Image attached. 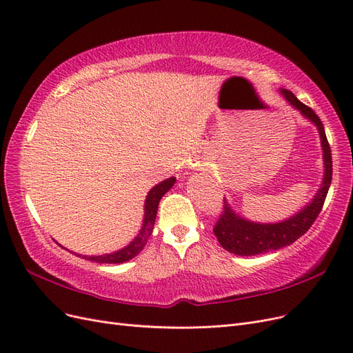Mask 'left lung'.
<instances>
[{"label": "left lung", "instance_id": "left-lung-1", "mask_svg": "<svg viewBox=\"0 0 353 353\" xmlns=\"http://www.w3.org/2000/svg\"><path fill=\"white\" fill-rule=\"evenodd\" d=\"M280 92L288 104L293 105L296 110L302 113V116H305L306 119H309L316 126L319 138H321L324 159L323 184L319 187L312 201L307 203L301 212H297L296 215L276 223H259L244 219L231 209L227 201H223L225 206H223V212L219 216L216 225L213 227V232H215V236L223 249L239 256H254L279 250L294 243L299 237H302L311 228L316 216L319 215V212H321L331 184V176H333L331 150L321 119H319L311 108H307L302 101H299L292 91L280 90Z\"/></svg>", "mask_w": 353, "mask_h": 353}]
</instances>
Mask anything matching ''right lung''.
I'll return each instance as SVG.
<instances>
[{
    "label": "right lung",
    "instance_id": "obj_1",
    "mask_svg": "<svg viewBox=\"0 0 353 353\" xmlns=\"http://www.w3.org/2000/svg\"><path fill=\"white\" fill-rule=\"evenodd\" d=\"M175 181L176 179L174 176H170V178L162 181V183H159L157 185H154L150 191H148V194L145 197V205H144L143 227H141L140 232L137 234V237L130 244H128L126 248L117 250V252H113V253L100 254V256H82V254H78V256H82L83 259L91 261V262H97V263H123V262H128L132 258H135V256L144 249L148 237L152 236L160 199H162L170 188H172Z\"/></svg>",
    "mask_w": 353,
    "mask_h": 353
}]
</instances>
